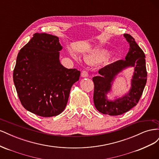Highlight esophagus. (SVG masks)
Wrapping results in <instances>:
<instances>
[{
	"label": "esophagus",
	"instance_id": "34e87169",
	"mask_svg": "<svg viewBox=\"0 0 159 159\" xmlns=\"http://www.w3.org/2000/svg\"><path fill=\"white\" fill-rule=\"evenodd\" d=\"M81 77H83V78H87V77L88 76V72L87 71L84 70L81 72Z\"/></svg>",
	"mask_w": 159,
	"mask_h": 159
}]
</instances>
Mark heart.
<instances>
[{
  "instance_id": "1",
  "label": "heart",
  "mask_w": 159,
  "mask_h": 159,
  "mask_svg": "<svg viewBox=\"0 0 159 159\" xmlns=\"http://www.w3.org/2000/svg\"><path fill=\"white\" fill-rule=\"evenodd\" d=\"M73 57L76 60H78V57L75 54L72 55ZM109 56V52L106 50H100L98 51H95L91 52L89 54L85 55L84 59L85 61H87L90 63H98V62L102 61L105 60Z\"/></svg>"
}]
</instances>
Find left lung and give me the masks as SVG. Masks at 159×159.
Segmentation results:
<instances>
[{
    "label": "left lung",
    "instance_id": "left-lung-1",
    "mask_svg": "<svg viewBox=\"0 0 159 159\" xmlns=\"http://www.w3.org/2000/svg\"><path fill=\"white\" fill-rule=\"evenodd\" d=\"M124 37L129 44L125 60H120L105 66L99 70V75L93 78L94 105L96 109L103 114L119 115L127 112L138 103L147 83L145 55L131 35L125 34ZM129 66L135 68L131 89L122 98L114 101L109 100L107 95L111 89L115 77Z\"/></svg>",
    "mask_w": 159,
    "mask_h": 159
}]
</instances>
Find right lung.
<instances>
[{
	"label": "right lung",
	"instance_id": "add662e5",
	"mask_svg": "<svg viewBox=\"0 0 159 159\" xmlns=\"http://www.w3.org/2000/svg\"><path fill=\"white\" fill-rule=\"evenodd\" d=\"M18 52L13 81L19 99L28 111L41 117L60 114L80 71L60 64L59 38L36 33Z\"/></svg>",
	"mask_w": 159,
	"mask_h": 159
}]
</instances>
